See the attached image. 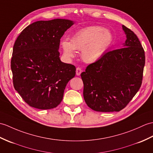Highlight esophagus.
Segmentation results:
<instances>
[{
	"label": "esophagus",
	"mask_w": 153,
	"mask_h": 153,
	"mask_svg": "<svg viewBox=\"0 0 153 153\" xmlns=\"http://www.w3.org/2000/svg\"><path fill=\"white\" fill-rule=\"evenodd\" d=\"M81 72H82V70H81V68H79V67H77L76 68V75L79 76Z\"/></svg>",
	"instance_id": "esophagus-1"
}]
</instances>
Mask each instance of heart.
<instances>
[{
	"mask_svg": "<svg viewBox=\"0 0 153 153\" xmlns=\"http://www.w3.org/2000/svg\"><path fill=\"white\" fill-rule=\"evenodd\" d=\"M113 41L111 33L102 27L91 26L77 31L70 41L65 40L61 45L64 55L68 59L75 56L76 50H81L84 62L92 64L97 62Z\"/></svg>",
	"mask_w": 153,
	"mask_h": 153,
	"instance_id": "heart-1",
	"label": "heart"
}]
</instances>
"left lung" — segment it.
Here are the masks:
<instances>
[{
  "mask_svg": "<svg viewBox=\"0 0 153 153\" xmlns=\"http://www.w3.org/2000/svg\"><path fill=\"white\" fill-rule=\"evenodd\" d=\"M123 29L126 35L123 47L105 53L81 74L84 100L94 111H120L141 87L144 49L133 31L125 25Z\"/></svg>",
  "mask_w": 153,
  "mask_h": 153,
  "instance_id": "8db88e82",
  "label": "left lung"
}]
</instances>
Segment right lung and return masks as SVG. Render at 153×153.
Segmentation results:
<instances>
[{"label":"right lung","instance_id":"1","mask_svg":"<svg viewBox=\"0 0 153 153\" xmlns=\"http://www.w3.org/2000/svg\"><path fill=\"white\" fill-rule=\"evenodd\" d=\"M73 21H38L21 32L13 45L11 69L15 89L28 105L40 109L56 108L61 102L76 67L62 62L60 40Z\"/></svg>","mask_w":153,"mask_h":153}]
</instances>
